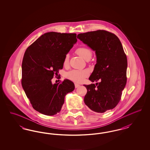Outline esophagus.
<instances>
[{"mask_svg":"<svg viewBox=\"0 0 150 150\" xmlns=\"http://www.w3.org/2000/svg\"><path fill=\"white\" fill-rule=\"evenodd\" d=\"M75 86L76 88H78V87L80 86V85L78 84H77V83H75Z\"/></svg>","mask_w":150,"mask_h":150,"instance_id":"1","label":"esophagus"}]
</instances>
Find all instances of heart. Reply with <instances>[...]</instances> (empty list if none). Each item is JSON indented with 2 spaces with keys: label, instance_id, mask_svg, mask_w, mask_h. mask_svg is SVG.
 <instances>
[{
  "label": "heart",
  "instance_id": "heart-1",
  "mask_svg": "<svg viewBox=\"0 0 150 150\" xmlns=\"http://www.w3.org/2000/svg\"><path fill=\"white\" fill-rule=\"evenodd\" d=\"M76 52L80 56L82 57L86 60H89L92 56V51L91 50L85 47H79L76 50ZM69 60V55L67 54L65 56L64 58V64H68ZM88 75V72L86 70H73L69 72L66 74V76L67 78L70 79L72 80H74L76 82H81Z\"/></svg>",
  "mask_w": 150,
  "mask_h": 150
}]
</instances>
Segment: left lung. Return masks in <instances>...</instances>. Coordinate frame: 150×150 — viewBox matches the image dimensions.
Returning <instances> with one entry per match:
<instances>
[{"label": "left lung", "mask_w": 150, "mask_h": 150, "mask_svg": "<svg viewBox=\"0 0 150 150\" xmlns=\"http://www.w3.org/2000/svg\"><path fill=\"white\" fill-rule=\"evenodd\" d=\"M77 38L95 51L96 64L89 79L100 81L96 86L84 85L87 89L84 103L98 113L112 110L127 83V58L121 42L114 34L100 30L79 34Z\"/></svg>", "instance_id": "8db88e82"}]
</instances>
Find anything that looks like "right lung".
<instances>
[{"mask_svg": "<svg viewBox=\"0 0 150 150\" xmlns=\"http://www.w3.org/2000/svg\"><path fill=\"white\" fill-rule=\"evenodd\" d=\"M76 34L49 32L40 36L27 48L22 64V86L32 106L42 114L59 112L74 83L64 79L52 84V79L62 69L65 56L76 43Z\"/></svg>", "mask_w": 150, "mask_h": 150, "instance_id": "add662e5", "label": "right lung"}]
</instances>
